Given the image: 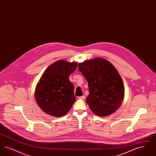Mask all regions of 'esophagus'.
<instances>
[{
	"label": "esophagus",
	"mask_w": 156,
	"mask_h": 156,
	"mask_svg": "<svg viewBox=\"0 0 156 156\" xmlns=\"http://www.w3.org/2000/svg\"><path fill=\"white\" fill-rule=\"evenodd\" d=\"M78 99H85V96H84V95H83V96H81V97H78Z\"/></svg>",
	"instance_id": "34e87169"
}]
</instances>
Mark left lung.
I'll return each mask as SVG.
<instances>
[{
	"mask_svg": "<svg viewBox=\"0 0 156 156\" xmlns=\"http://www.w3.org/2000/svg\"><path fill=\"white\" fill-rule=\"evenodd\" d=\"M78 69L88 82L86 98L90 110L106 117L119 108L125 97V87L118 71L111 63L101 57L78 64Z\"/></svg>",
	"mask_w": 156,
	"mask_h": 156,
	"instance_id": "left-lung-1",
	"label": "left lung"
}]
</instances>
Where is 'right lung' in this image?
<instances>
[{"mask_svg":"<svg viewBox=\"0 0 156 156\" xmlns=\"http://www.w3.org/2000/svg\"><path fill=\"white\" fill-rule=\"evenodd\" d=\"M77 66V62L60 59L45 69L37 83L34 93L37 105L45 113L59 118L72 108L76 98L74 85L68 77Z\"/></svg>","mask_w":156,"mask_h":156,"instance_id":"right-lung-1","label":"right lung"}]
</instances>
